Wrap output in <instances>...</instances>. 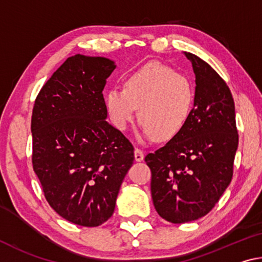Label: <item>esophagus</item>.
I'll return each mask as SVG.
<instances>
[{"instance_id": "34e87169", "label": "esophagus", "mask_w": 262, "mask_h": 262, "mask_svg": "<svg viewBox=\"0 0 262 262\" xmlns=\"http://www.w3.org/2000/svg\"><path fill=\"white\" fill-rule=\"evenodd\" d=\"M134 157H135L136 162H142V161H143V158H144V154H143V151H142V150L135 149Z\"/></svg>"}]
</instances>
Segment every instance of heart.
Returning a JSON list of instances; mask_svg holds the SVG:
<instances>
[{
  "instance_id": "b5f03b06",
  "label": "heart",
  "mask_w": 262,
  "mask_h": 262,
  "mask_svg": "<svg viewBox=\"0 0 262 262\" xmlns=\"http://www.w3.org/2000/svg\"><path fill=\"white\" fill-rule=\"evenodd\" d=\"M125 89L106 92L105 104L113 125L126 129L139 107L142 140H171L192 117L195 86L185 75L159 62H151L125 78Z\"/></svg>"
}]
</instances>
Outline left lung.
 <instances>
[{
  "mask_svg": "<svg viewBox=\"0 0 262 262\" xmlns=\"http://www.w3.org/2000/svg\"><path fill=\"white\" fill-rule=\"evenodd\" d=\"M195 75L189 121L164 147L145 156L155 209L174 224L199 220L231 183L238 148L234 101L227 83L206 61L184 52Z\"/></svg>",
  "mask_w": 262,
  "mask_h": 262,
  "instance_id": "left-lung-1",
  "label": "left lung"
}]
</instances>
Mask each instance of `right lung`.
<instances>
[{
  "mask_svg": "<svg viewBox=\"0 0 262 262\" xmlns=\"http://www.w3.org/2000/svg\"><path fill=\"white\" fill-rule=\"evenodd\" d=\"M114 61L76 54L35 99L32 164L46 200L64 220L98 227L113 215L134 148L106 121L103 96Z\"/></svg>",
  "mask_w": 262,
  "mask_h": 262,
  "instance_id": "right-lung-1",
  "label": "right lung"
}]
</instances>
